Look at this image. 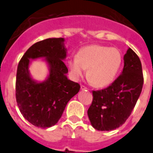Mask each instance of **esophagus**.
Listing matches in <instances>:
<instances>
[{
  "mask_svg": "<svg viewBox=\"0 0 153 153\" xmlns=\"http://www.w3.org/2000/svg\"><path fill=\"white\" fill-rule=\"evenodd\" d=\"M81 89H82V90L87 89V87L85 86V85H81Z\"/></svg>",
  "mask_w": 153,
  "mask_h": 153,
  "instance_id": "1",
  "label": "esophagus"
}]
</instances>
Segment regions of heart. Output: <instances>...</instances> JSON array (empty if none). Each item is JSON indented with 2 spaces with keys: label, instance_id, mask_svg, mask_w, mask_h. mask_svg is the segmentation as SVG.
I'll return each instance as SVG.
<instances>
[{
  "label": "heart",
  "instance_id": "heart-1",
  "mask_svg": "<svg viewBox=\"0 0 153 153\" xmlns=\"http://www.w3.org/2000/svg\"><path fill=\"white\" fill-rule=\"evenodd\" d=\"M122 62L120 51L115 47L93 44L83 47L77 57L69 60L68 65L74 79L83 76L87 70V79L96 87H104L112 82Z\"/></svg>",
  "mask_w": 153,
  "mask_h": 153
}]
</instances>
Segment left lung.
Returning a JSON list of instances; mask_svg holds the SVG:
<instances>
[{
    "mask_svg": "<svg viewBox=\"0 0 153 153\" xmlns=\"http://www.w3.org/2000/svg\"><path fill=\"white\" fill-rule=\"evenodd\" d=\"M122 73L107 88L92 91L88 116L98 131H111L125 123L142 92L144 78L139 57L131 48L124 56Z\"/></svg>",
    "mask_w": 153,
    "mask_h": 153,
    "instance_id": "left-lung-1",
    "label": "left lung"
}]
</instances>
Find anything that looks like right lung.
Listing matches in <instances>:
<instances>
[{"instance_id":"obj_1","label":"right lung","mask_w":153,"mask_h":153,"mask_svg":"<svg viewBox=\"0 0 153 153\" xmlns=\"http://www.w3.org/2000/svg\"><path fill=\"white\" fill-rule=\"evenodd\" d=\"M64 38H49L31 46L19 63L15 82L16 101L23 117L36 127L47 128L57 124L67 103L80 89V85L68 79V70ZM45 57L50 65V75L36 83L28 74L29 59Z\"/></svg>"}]
</instances>
